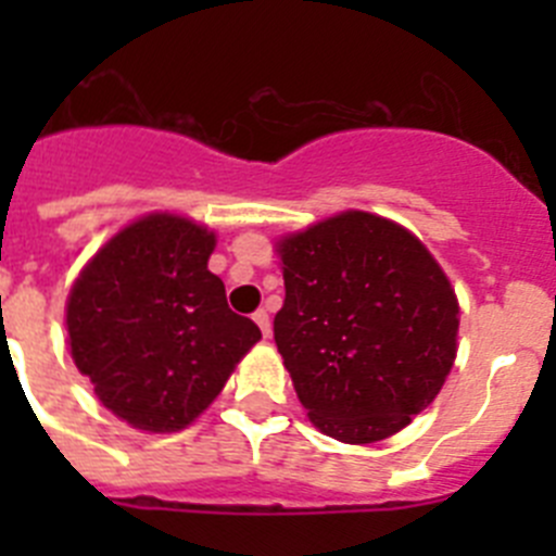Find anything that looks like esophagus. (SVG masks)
<instances>
[{
  "mask_svg": "<svg viewBox=\"0 0 556 556\" xmlns=\"http://www.w3.org/2000/svg\"><path fill=\"white\" fill-rule=\"evenodd\" d=\"M253 320H255V326L262 328L264 337H269V333H273V323H269V314L264 312V308H258V312L253 314Z\"/></svg>",
  "mask_w": 556,
  "mask_h": 556,
  "instance_id": "34e87169",
  "label": "esophagus"
}]
</instances>
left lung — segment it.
I'll list each match as a JSON object with an SVG mask.
<instances>
[{"label": "left lung", "instance_id": "8db88e82", "mask_svg": "<svg viewBox=\"0 0 556 556\" xmlns=\"http://www.w3.org/2000/svg\"><path fill=\"white\" fill-rule=\"evenodd\" d=\"M275 345L303 409L339 443H378L443 390L459 303L426 244L397 223L342 211L278 242Z\"/></svg>", "mask_w": 556, "mask_h": 556}]
</instances>
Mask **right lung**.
I'll return each instance as SVG.
<instances>
[{"label": "right lung", "mask_w": 556, "mask_h": 556, "mask_svg": "<svg viewBox=\"0 0 556 556\" xmlns=\"http://www.w3.org/2000/svg\"><path fill=\"white\" fill-rule=\"evenodd\" d=\"M217 236L175 214H147L113 236L68 292L77 370L132 429L180 431L223 392L262 339L228 308L208 269Z\"/></svg>", "instance_id": "obj_1"}]
</instances>
